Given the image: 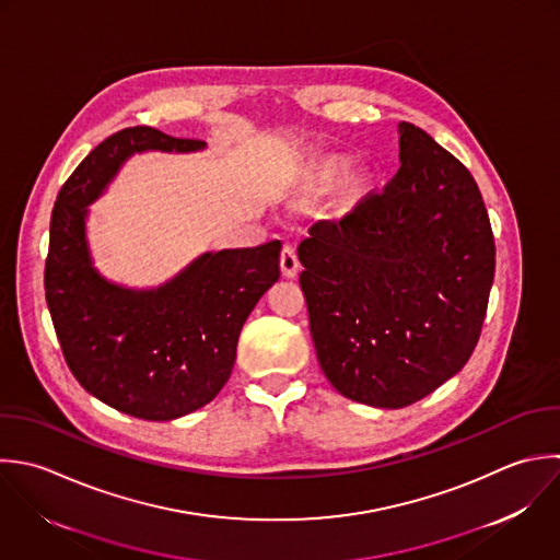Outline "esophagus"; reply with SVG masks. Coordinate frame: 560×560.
<instances>
[{"label":"esophagus","instance_id":"1","mask_svg":"<svg viewBox=\"0 0 560 560\" xmlns=\"http://www.w3.org/2000/svg\"><path fill=\"white\" fill-rule=\"evenodd\" d=\"M281 270L285 277H296L299 272V255L294 244H285L281 250Z\"/></svg>","mask_w":560,"mask_h":560}]
</instances>
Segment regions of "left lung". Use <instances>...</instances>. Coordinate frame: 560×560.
<instances>
[{"mask_svg":"<svg viewBox=\"0 0 560 560\" xmlns=\"http://www.w3.org/2000/svg\"><path fill=\"white\" fill-rule=\"evenodd\" d=\"M401 167L299 244L301 288L325 377L360 404L406 408L471 358L495 240L471 172L425 130L399 126Z\"/></svg>","mask_w":560,"mask_h":560,"instance_id":"left-lung-1","label":"left lung"}]
</instances>
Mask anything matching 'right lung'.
Segmentation results:
<instances>
[{
	"label": "right lung",
	"mask_w": 560,
	"mask_h": 560,
	"mask_svg": "<svg viewBox=\"0 0 560 560\" xmlns=\"http://www.w3.org/2000/svg\"><path fill=\"white\" fill-rule=\"evenodd\" d=\"M200 139L130 126L95 145L65 180L51 209L45 301L65 362L106 406L145 421H172L209 404L231 377L237 338L279 279L281 242L205 253L159 290L106 283L84 242L86 205L126 156L189 152Z\"/></svg>",
	"instance_id": "obj_1"
}]
</instances>
